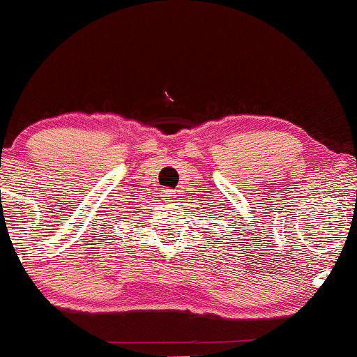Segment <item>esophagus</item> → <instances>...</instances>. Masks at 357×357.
Masks as SVG:
<instances>
[{
    "instance_id": "1",
    "label": "esophagus",
    "mask_w": 357,
    "mask_h": 357,
    "mask_svg": "<svg viewBox=\"0 0 357 357\" xmlns=\"http://www.w3.org/2000/svg\"><path fill=\"white\" fill-rule=\"evenodd\" d=\"M174 197H176L174 191H166V198H167V202H171V199H174Z\"/></svg>"
}]
</instances>
